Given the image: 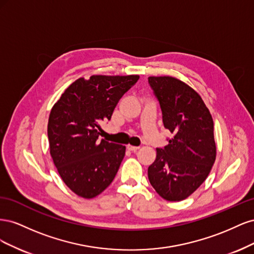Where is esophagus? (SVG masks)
Here are the masks:
<instances>
[{"instance_id":"obj_1","label":"esophagus","mask_w":254,"mask_h":254,"mask_svg":"<svg viewBox=\"0 0 254 254\" xmlns=\"http://www.w3.org/2000/svg\"><path fill=\"white\" fill-rule=\"evenodd\" d=\"M140 147H137V146H132V145H127V149L129 151H136Z\"/></svg>"}]
</instances>
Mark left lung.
Masks as SVG:
<instances>
[{
	"label": "left lung",
	"mask_w": 254,
	"mask_h": 254,
	"mask_svg": "<svg viewBox=\"0 0 254 254\" xmlns=\"http://www.w3.org/2000/svg\"><path fill=\"white\" fill-rule=\"evenodd\" d=\"M148 82L163 125L174 134L164 148H157L148 179L165 200L181 201L201 186L216 159L213 119L200 95L182 80L150 76Z\"/></svg>",
	"instance_id": "left-lung-1"
}]
</instances>
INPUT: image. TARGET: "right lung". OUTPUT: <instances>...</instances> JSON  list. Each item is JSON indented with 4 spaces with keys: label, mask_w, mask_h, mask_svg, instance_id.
<instances>
[{
    "label": "right lung",
    "mask_w": 254,
    "mask_h": 254,
    "mask_svg": "<svg viewBox=\"0 0 254 254\" xmlns=\"http://www.w3.org/2000/svg\"><path fill=\"white\" fill-rule=\"evenodd\" d=\"M139 75H92L71 83L53 106L48 124L50 153L65 186L91 199L108 188L125 156L123 145L99 140L121 97Z\"/></svg>",
    "instance_id": "add662e5"
}]
</instances>
